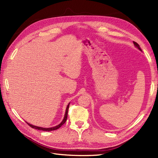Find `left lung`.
Instances as JSON below:
<instances>
[{
	"label": "left lung",
	"instance_id": "1",
	"mask_svg": "<svg viewBox=\"0 0 158 158\" xmlns=\"http://www.w3.org/2000/svg\"><path fill=\"white\" fill-rule=\"evenodd\" d=\"M133 43H134V44H135V45L136 47H138V48L139 49L140 51H142V50H141V49L140 48V46H139V45H138L136 42H135V41H133Z\"/></svg>",
	"mask_w": 158,
	"mask_h": 158
}]
</instances>
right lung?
<instances>
[{
  "label": "right lung",
  "instance_id": "right-lung-1",
  "mask_svg": "<svg viewBox=\"0 0 158 158\" xmlns=\"http://www.w3.org/2000/svg\"><path fill=\"white\" fill-rule=\"evenodd\" d=\"M69 105L70 103H69L67 107H66V112H65V115H64V117L63 118V121H62L59 125H57L55 127H51V128H41V127H36V126H34V125H30V124L26 123L28 125H29L30 127H31V128H35V129H37V130H40V131H55V130H56V129L59 128L62 125H63L64 123H65V122L66 121V119H67V116H68V111H69Z\"/></svg>",
  "mask_w": 158,
  "mask_h": 158
}]
</instances>
